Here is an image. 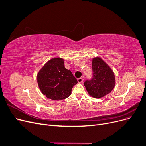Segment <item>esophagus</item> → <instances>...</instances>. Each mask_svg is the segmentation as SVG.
Segmentation results:
<instances>
[{
	"label": "esophagus",
	"instance_id": "1",
	"mask_svg": "<svg viewBox=\"0 0 146 146\" xmlns=\"http://www.w3.org/2000/svg\"><path fill=\"white\" fill-rule=\"evenodd\" d=\"M77 81H78V83H82L83 82V79L82 78H77Z\"/></svg>",
	"mask_w": 146,
	"mask_h": 146
}]
</instances>
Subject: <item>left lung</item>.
I'll list each match as a JSON object with an SVG mask.
<instances>
[{"mask_svg": "<svg viewBox=\"0 0 146 146\" xmlns=\"http://www.w3.org/2000/svg\"><path fill=\"white\" fill-rule=\"evenodd\" d=\"M92 76L84 82L88 93L94 98H100L111 92L115 85L112 69L101 58L97 57L92 62Z\"/></svg>", "mask_w": 146, "mask_h": 146, "instance_id": "8db88e82", "label": "left lung"}]
</instances>
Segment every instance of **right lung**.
<instances>
[{
  "label": "right lung",
  "instance_id": "right-lung-1",
  "mask_svg": "<svg viewBox=\"0 0 146 146\" xmlns=\"http://www.w3.org/2000/svg\"><path fill=\"white\" fill-rule=\"evenodd\" d=\"M37 80L42 93L56 100L68 98L78 82L71 71L65 68L64 61L60 58L48 61L39 72Z\"/></svg>",
  "mask_w": 146,
  "mask_h": 146
}]
</instances>
